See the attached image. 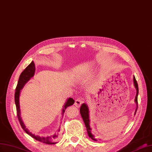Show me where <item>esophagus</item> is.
I'll list each match as a JSON object with an SVG mask.
<instances>
[{
	"label": "esophagus",
	"instance_id": "34e87169",
	"mask_svg": "<svg viewBox=\"0 0 152 152\" xmlns=\"http://www.w3.org/2000/svg\"><path fill=\"white\" fill-rule=\"evenodd\" d=\"M82 102H83V101H82L81 99H80V98H77V99H76V100H75V105L77 107H79L80 106V105L81 104Z\"/></svg>",
	"mask_w": 152,
	"mask_h": 152
}]
</instances>
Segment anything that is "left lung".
Returning <instances> with one entry per match:
<instances>
[{
    "mask_svg": "<svg viewBox=\"0 0 152 152\" xmlns=\"http://www.w3.org/2000/svg\"><path fill=\"white\" fill-rule=\"evenodd\" d=\"M133 83H134V86L135 87L136 90V95L135 97V99H134V102H135L136 104V108L135 112H134V115H136V113L137 111V95H138V92H139V89H138V85H137V83L136 80L135 76H134L133 77ZM80 112L81 116L82 117V119H83V122L85 123V127L86 129V131H87L88 133V136H89V137H90L92 139V140L94 141H97V139H96L94 135L92 134V128L90 127V111H89V108L88 105L86 104L85 103H83L81 104V107H80Z\"/></svg>",
    "mask_w": 152,
    "mask_h": 152,
    "instance_id": "obj_1",
    "label": "left lung"
}]
</instances>
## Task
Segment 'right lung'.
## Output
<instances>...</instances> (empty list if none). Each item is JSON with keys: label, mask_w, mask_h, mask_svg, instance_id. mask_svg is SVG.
Listing matches in <instances>:
<instances>
[{"label": "right lung", "mask_w": 152, "mask_h": 152, "mask_svg": "<svg viewBox=\"0 0 152 152\" xmlns=\"http://www.w3.org/2000/svg\"><path fill=\"white\" fill-rule=\"evenodd\" d=\"M35 72H36L35 64H34L33 61H32L31 63H30L28 66L25 69V70L21 73V75L19 77L18 84H17L16 88V92L15 94V104L16 107L17 116H18V118L21 127H22V129H23V131L27 134H28L29 136H30L34 139H35V140L37 141L43 142V143L48 144V145H54V144L57 143V140L58 137V135L57 134L55 133L53 135L47 136H40L38 135H35L34 134L30 132L27 128H26L25 125L23 122L22 118H21V116L20 105V95L21 90L23 88L24 85L30 80V78L34 76ZM74 103H75V100H74L72 98H68L67 99L66 103H65L64 105L63 106V108L62 110V117L64 116V113L65 112V110H66L67 107L72 106ZM60 128L58 129V132L60 131Z\"/></svg>", "instance_id": "right-lung-1"}]
</instances>
